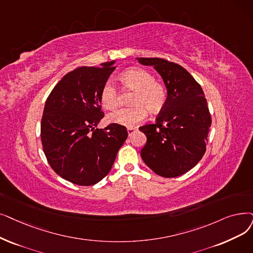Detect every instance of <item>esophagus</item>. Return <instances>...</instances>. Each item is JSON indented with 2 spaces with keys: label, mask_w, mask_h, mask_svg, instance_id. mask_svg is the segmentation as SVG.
Masks as SVG:
<instances>
[{
  "label": "esophagus",
  "mask_w": 253,
  "mask_h": 253,
  "mask_svg": "<svg viewBox=\"0 0 253 253\" xmlns=\"http://www.w3.org/2000/svg\"><path fill=\"white\" fill-rule=\"evenodd\" d=\"M135 131H136V128H133V127H131V128H128L127 129V132H128V135L129 136H131V135H132L134 132H135Z\"/></svg>",
  "instance_id": "34e87169"
}]
</instances>
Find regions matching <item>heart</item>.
I'll return each instance as SVG.
<instances>
[{"mask_svg": "<svg viewBox=\"0 0 253 253\" xmlns=\"http://www.w3.org/2000/svg\"><path fill=\"white\" fill-rule=\"evenodd\" d=\"M119 81L126 90L133 91L130 103L133 106L120 108L109 114V123L124 127H134L147 117L148 108L152 113H158L166 105L167 89L156 82L154 76L141 68H129L119 75ZM100 102L103 107L113 111L119 105V95L111 83H105L100 91Z\"/></svg>", "mask_w": 253, "mask_h": 253, "instance_id": "obj_1", "label": "heart"}]
</instances>
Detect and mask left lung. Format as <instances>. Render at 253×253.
Wrapping results in <instances>:
<instances>
[{
    "mask_svg": "<svg viewBox=\"0 0 253 253\" xmlns=\"http://www.w3.org/2000/svg\"><path fill=\"white\" fill-rule=\"evenodd\" d=\"M136 59L153 66L168 89L156 123L139 127L147 136L140 156L161 177H179L194 168L206 152L212 120L204 91L179 64L160 58Z\"/></svg>",
    "mask_w": 253,
    "mask_h": 253,
    "instance_id": "1",
    "label": "left lung"
}]
</instances>
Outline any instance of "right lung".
<instances>
[{
  "label": "right lung",
  "mask_w": 253,
  "mask_h": 253,
  "mask_svg": "<svg viewBox=\"0 0 253 253\" xmlns=\"http://www.w3.org/2000/svg\"><path fill=\"white\" fill-rule=\"evenodd\" d=\"M80 67L66 74L47 97L41 119V142L51 169L73 184L91 186L111 170L128 137L124 126L97 125L104 117L100 91L116 69Z\"/></svg>",
  "instance_id": "obj_1"
}]
</instances>
